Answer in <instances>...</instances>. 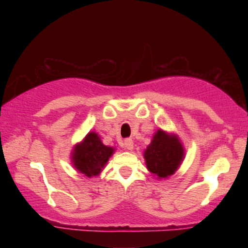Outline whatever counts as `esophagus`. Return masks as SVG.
<instances>
[{
    "label": "esophagus",
    "instance_id": "34e87169",
    "mask_svg": "<svg viewBox=\"0 0 248 248\" xmlns=\"http://www.w3.org/2000/svg\"><path fill=\"white\" fill-rule=\"evenodd\" d=\"M124 147H125V149H127V150H132L134 147L133 141H132L131 139H126V140L124 141Z\"/></svg>",
    "mask_w": 248,
    "mask_h": 248
}]
</instances>
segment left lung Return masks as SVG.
I'll return each instance as SVG.
<instances>
[{
    "mask_svg": "<svg viewBox=\"0 0 248 248\" xmlns=\"http://www.w3.org/2000/svg\"><path fill=\"white\" fill-rule=\"evenodd\" d=\"M184 155V148L177 135L158 130L145 149L144 160L148 170L161 179L177 170Z\"/></svg>",
    "mask_w": 248,
    "mask_h": 248,
    "instance_id": "left-lung-1",
    "label": "left lung"
}]
</instances>
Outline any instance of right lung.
<instances>
[{"instance_id":"obj_1","label":"right lung","mask_w":248,"mask_h":248,"mask_svg":"<svg viewBox=\"0 0 248 248\" xmlns=\"http://www.w3.org/2000/svg\"><path fill=\"white\" fill-rule=\"evenodd\" d=\"M114 148L107 147L94 132H89L80 143L74 145L72 164L87 177L98 176L114 154Z\"/></svg>"}]
</instances>
